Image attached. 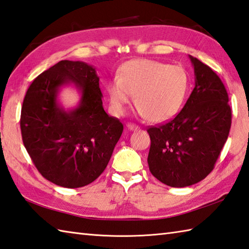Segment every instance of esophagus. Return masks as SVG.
<instances>
[{
    "label": "esophagus",
    "mask_w": 249,
    "mask_h": 249,
    "mask_svg": "<svg viewBox=\"0 0 249 249\" xmlns=\"http://www.w3.org/2000/svg\"><path fill=\"white\" fill-rule=\"evenodd\" d=\"M126 127H127L129 130H137L139 128L138 125L133 124V123H128L127 125H126Z\"/></svg>",
    "instance_id": "obj_1"
}]
</instances>
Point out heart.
Listing matches in <instances>:
<instances>
[{"mask_svg":"<svg viewBox=\"0 0 249 249\" xmlns=\"http://www.w3.org/2000/svg\"><path fill=\"white\" fill-rule=\"evenodd\" d=\"M189 89L190 76L183 67L134 59L120 68L118 79L109 82L107 91L114 113H123L134 96L136 108L144 119L162 123L181 109Z\"/></svg>","mask_w":249,"mask_h":249,"instance_id":"heart-1","label":"heart"}]
</instances>
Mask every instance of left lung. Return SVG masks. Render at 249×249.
<instances>
[{
	"label": "left lung",
	"instance_id": "obj_1",
	"mask_svg": "<svg viewBox=\"0 0 249 249\" xmlns=\"http://www.w3.org/2000/svg\"><path fill=\"white\" fill-rule=\"evenodd\" d=\"M196 87L176 118L148 128L151 174L174 188L192 186L215 167L231 128L225 85L215 72L190 56Z\"/></svg>",
	"mask_w": 249,
	"mask_h": 249
}]
</instances>
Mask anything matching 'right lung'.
Segmentation results:
<instances>
[{
  "label": "right lung",
  "mask_w": 249,
  "mask_h": 249,
  "mask_svg": "<svg viewBox=\"0 0 249 249\" xmlns=\"http://www.w3.org/2000/svg\"><path fill=\"white\" fill-rule=\"evenodd\" d=\"M81 91L76 108L66 111L56 101L61 86ZM95 68L61 60L33 80L21 107L24 148L42 176L57 186L81 188L104 173L123 133L119 119L102 107Z\"/></svg>",
  "instance_id": "add662e5"
}]
</instances>
